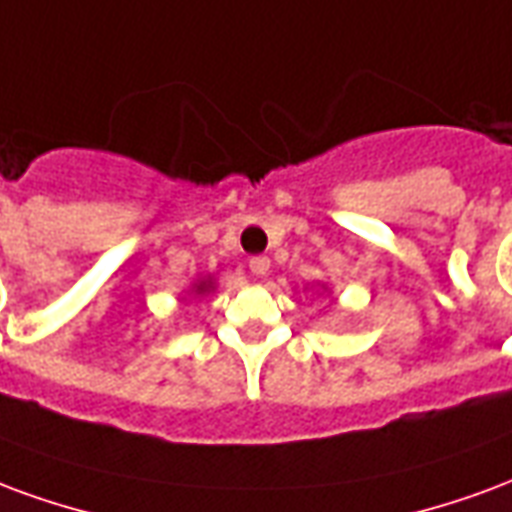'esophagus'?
<instances>
[{"mask_svg": "<svg viewBox=\"0 0 512 512\" xmlns=\"http://www.w3.org/2000/svg\"><path fill=\"white\" fill-rule=\"evenodd\" d=\"M248 267H251L253 275H267V272H270V259H267V256H253V259L248 261Z\"/></svg>", "mask_w": 512, "mask_h": 512, "instance_id": "obj_1", "label": "esophagus"}]
</instances>
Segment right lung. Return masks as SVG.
<instances>
[{
	"label": "right lung",
	"instance_id": "right-lung-1",
	"mask_svg": "<svg viewBox=\"0 0 512 512\" xmlns=\"http://www.w3.org/2000/svg\"><path fill=\"white\" fill-rule=\"evenodd\" d=\"M212 289V281L207 278V281H199V283H193V289L190 292H196V294H204V292H210Z\"/></svg>",
	"mask_w": 512,
	"mask_h": 512
}]
</instances>
